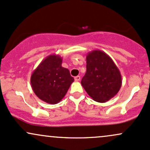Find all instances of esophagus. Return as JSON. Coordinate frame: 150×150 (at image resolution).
Wrapping results in <instances>:
<instances>
[{"label":"esophagus","mask_w":150,"mask_h":150,"mask_svg":"<svg viewBox=\"0 0 150 150\" xmlns=\"http://www.w3.org/2000/svg\"><path fill=\"white\" fill-rule=\"evenodd\" d=\"M74 79L76 81H80V79H81V77H80L79 76H76L74 77Z\"/></svg>","instance_id":"34e87169"}]
</instances>
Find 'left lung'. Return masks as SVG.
Returning a JSON list of instances; mask_svg holds the SVG:
<instances>
[{"mask_svg":"<svg viewBox=\"0 0 150 150\" xmlns=\"http://www.w3.org/2000/svg\"><path fill=\"white\" fill-rule=\"evenodd\" d=\"M122 83L120 70L110 56L100 50L88 53L86 72L81 83L93 100L109 101L118 93Z\"/></svg>","mask_w":150,"mask_h":150,"instance_id":"left-lung-1","label":"left lung"}]
</instances>
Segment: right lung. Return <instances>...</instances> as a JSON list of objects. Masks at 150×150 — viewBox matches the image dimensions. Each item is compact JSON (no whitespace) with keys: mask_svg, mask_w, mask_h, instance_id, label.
<instances>
[{"mask_svg":"<svg viewBox=\"0 0 150 150\" xmlns=\"http://www.w3.org/2000/svg\"><path fill=\"white\" fill-rule=\"evenodd\" d=\"M62 64L60 56L51 54L43 59L30 76L33 92L48 104L59 103L74 81L69 69L62 67Z\"/></svg>","mask_w":150,"mask_h":150,"instance_id":"right-lung-1","label":"right lung"}]
</instances>
